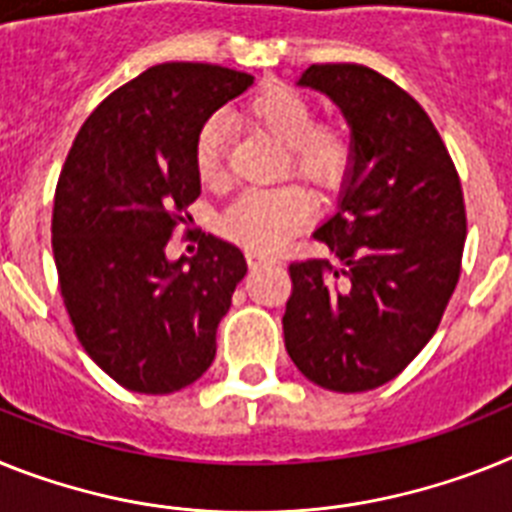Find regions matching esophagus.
I'll return each mask as SVG.
<instances>
[{"instance_id": "34e87169", "label": "esophagus", "mask_w": 512, "mask_h": 512, "mask_svg": "<svg viewBox=\"0 0 512 512\" xmlns=\"http://www.w3.org/2000/svg\"><path fill=\"white\" fill-rule=\"evenodd\" d=\"M247 263H249V268L257 270V268H265V265H276V260H268V257L255 255V252H249V255H247Z\"/></svg>"}]
</instances>
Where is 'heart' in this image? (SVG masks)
Returning a JSON list of instances; mask_svg holds the SVG:
<instances>
[{
    "mask_svg": "<svg viewBox=\"0 0 512 512\" xmlns=\"http://www.w3.org/2000/svg\"><path fill=\"white\" fill-rule=\"evenodd\" d=\"M247 114L265 132L286 145V174L304 179L317 190H336L354 166V135L338 119L315 122V106L302 90L268 83L247 101ZM221 119H208L195 140V171L203 187L226 182ZM315 216L307 190L283 184L276 190L247 192L221 216V234L255 255H276L304 231Z\"/></svg>",
    "mask_w": 512,
    "mask_h": 512,
    "instance_id": "1",
    "label": "heart"
}]
</instances>
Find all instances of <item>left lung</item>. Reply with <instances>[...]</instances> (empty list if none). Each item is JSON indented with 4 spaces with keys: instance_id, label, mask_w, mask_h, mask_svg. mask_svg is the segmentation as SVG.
Returning <instances> with one entry per match:
<instances>
[{
    "instance_id": "8db88e82",
    "label": "left lung",
    "mask_w": 512,
    "mask_h": 512,
    "mask_svg": "<svg viewBox=\"0 0 512 512\" xmlns=\"http://www.w3.org/2000/svg\"><path fill=\"white\" fill-rule=\"evenodd\" d=\"M299 85L341 106L354 166L333 218L315 231L341 260L289 265L286 351L336 393L380 388L435 336L461 276L466 205L427 111L364 64H312Z\"/></svg>"
}]
</instances>
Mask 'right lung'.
I'll list each match as a JSON object with an SVG mask.
<instances>
[{
    "mask_svg": "<svg viewBox=\"0 0 512 512\" xmlns=\"http://www.w3.org/2000/svg\"><path fill=\"white\" fill-rule=\"evenodd\" d=\"M255 77L218 64L148 67L98 103L59 174L51 247L77 341L122 388L182 390L216 359V330L247 273L218 236L171 263L200 195L197 132Z\"/></svg>",
    "mask_w": 512,
    "mask_h": 512,
    "instance_id": "1",
    "label": "right lung"
}]
</instances>
